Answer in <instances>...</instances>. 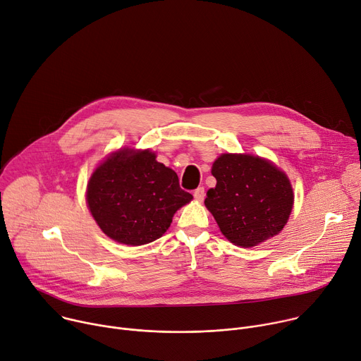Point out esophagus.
Segmentation results:
<instances>
[{
	"label": "esophagus",
	"mask_w": 361,
	"mask_h": 361,
	"mask_svg": "<svg viewBox=\"0 0 361 361\" xmlns=\"http://www.w3.org/2000/svg\"><path fill=\"white\" fill-rule=\"evenodd\" d=\"M193 196H195L196 201L202 202V201H204V197H205V188H204V186H201V188L195 189V190H193Z\"/></svg>",
	"instance_id": "obj_1"
}]
</instances>
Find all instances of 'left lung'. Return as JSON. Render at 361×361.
<instances>
[{"label":"left lung","mask_w":361,"mask_h":361,"mask_svg":"<svg viewBox=\"0 0 361 361\" xmlns=\"http://www.w3.org/2000/svg\"><path fill=\"white\" fill-rule=\"evenodd\" d=\"M216 186L205 205L221 232L238 247H255L287 224L294 195L284 172L250 154H221L212 166Z\"/></svg>","instance_id":"obj_1"}]
</instances>
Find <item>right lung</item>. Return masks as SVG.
I'll list each match as a JSON object with an SVG mask.
<instances>
[{
    "instance_id": "right-lung-1",
    "label": "right lung",
    "mask_w": 361,
    "mask_h": 361,
    "mask_svg": "<svg viewBox=\"0 0 361 361\" xmlns=\"http://www.w3.org/2000/svg\"><path fill=\"white\" fill-rule=\"evenodd\" d=\"M190 199L178 175L149 150L114 153L94 171L87 186V204L102 231L133 247L162 236L173 214Z\"/></svg>"
}]
</instances>
